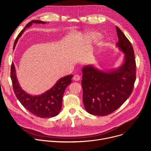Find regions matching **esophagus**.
<instances>
[{
  "mask_svg": "<svg viewBox=\"0 0 151 151\" xmlns=\"http://www.w3.org/2000/svg\"><path fill=\"white\" fill-rule=\"evenodd\" d=\"M80 79H81V77H80V76H79L78 75H74L73 77V81H78L80 80Z\"/></svg>",
  "mask_w": 151,
  "mask_h": 151,
  "instance_id": "34e87169",
  "label": "esophagus"
}]
</instances>
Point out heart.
<instances>
[{
	"label": "heart",
	"mask_w": 151,
	"mask_h": 151,
	"mask_svg": "<svg viewBox=\"0 0 151 151\" xmlns=\"http://www.w3.org/2000/svg\"><path fill=\"white\" fill-rule=\"evenodd\" d=\"M88 37L90 38V39H97L100 36V34L98 32H90L88 33Z\"/></svg>",
	"instance_id": "b5f03b06"
}]
</instances>
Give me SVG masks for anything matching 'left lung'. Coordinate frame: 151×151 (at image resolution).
<instances>
[{"label": "left lung", "instance_id": "1", "mask_svg": "<svg viewBox=\"0 0 151 151\" xmlns=\"http://www.w3.org/2000/svg\"><path fill=\"white\" fill-rule=\"evenodd\" d=\"M116 47L124 54V61L118 68L101 70L93 65L82 68L83 102L85 110L96 116L109 115L131 95L136 81V61L131 42L116 27Z\"/></svg>", "mask_w": 151, "mask_h": 151}]
</instances>
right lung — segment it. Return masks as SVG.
I'll use <instances>...</instances> for the list:
<instances>
[{
    "label": "right lung",
    "mask_w": 151,
    "mask_h": 151,
    "mask_svg": "<svg viewBox=\"0 0 151 151\" xmlns=\"http://www.w3.org/2000/svg\"><path fill=\"white\" fill-rule=\"evenodd\" d=\"M33 23L46 24L47 23L40 20L31 21L18 35L14 42V48L23 32ZM72 77V75L64 76L45 93L40 95L33 96L28 94L20 87L13 63L11 68V78L17 98L28 111L40 118H51L59 114L61 109L63 94L68 86L71 83Z\"/></svg>",
    "instance_id": "add662e5"
}]
</instances>
